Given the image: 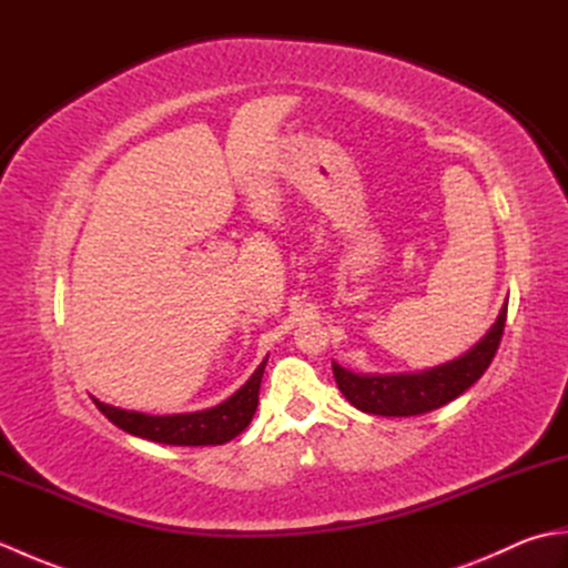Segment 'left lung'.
<instances>
[{"mask_svg": "<svg viewBox=\"0 0 568 568\" xmlns=\"http://www.w3.org/2000/svg\"><path fill=\"white\" fill-rule=\"evenodd\" d=\"M505 320H508V300L500 310L496 324L474 348H468L464 356H458L449 364L434 366L419 373H397V376H364L352 373L339 364H332L336 385L344 397L361 413L383 415V417H413L432 413L454 397L466 393L496 356Z\"/></svg>", "mask_w": 568, "mask_h": 568, "instance_id": "8db88e82", "label": "left lung"}]
</instances>
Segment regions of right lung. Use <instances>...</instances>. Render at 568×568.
<instances>
[{"mask_svg": "<svg viewBox=\"0 0 568 568\" xmlns=\"http://www.w3.org/2000/svg\"><path fill=\"white\" fill-rule=\"evenodd\" d=\"M268 361V358H265ZM265 361L253 371V376L241 385V388L229 397V400L220 403L210 409H200V413H185V415H143L131 413V409H119L112 405H104L94 400L100 413L134 437L151 439L159 444L171 446H216L229 439H234L236 434L248 427L253 419V413L258 407V390L261 378L265 371Z\"/></svg>", "mask_w": 568, "mask_h": 568, "instance_id": "obj_1", "label": "right lung"}]
</instances>
